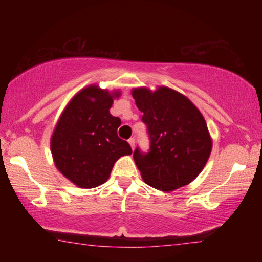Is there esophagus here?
Instances as JSON below:
<instances>
[{
	"label": "esophagus",
	"instance_id": "esophagus-1",
	"mask_svg": "<svg viewBox=\"0 0 262 262\" xmlns=\"http://www.w3.org/2000/svg\"><path fill=\"white\" fill-rule=\"evenodd\" d=\"M128 143H129V145H130V148H132L133 150H134V148H135V140H134V139H133V137H132V139H129V140H128Z\"/></svg>",
	"mask_w": 262,
	"mask_h": 262
}]
</instances>
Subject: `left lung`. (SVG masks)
I'll use <instances>...</instances> for the list:
<instances>
[{
    "mask_svg": "<svg viewBox=\"0 0 262 262\" xmlns=\"http://www.w3.org/2000/svg\"><path fill=\"white\" fill-rule=\"evenodd\" d=\"M148 127L150 151H134V162L147 185L172 192L201 173L210 156L212 140L202 113L185 95L167 86L132 90Z\"/></svg>",
    "mask_w": 262,
    "mask_h": 262,
    "instance_id": "obj_1",
    "label": "left lung"
}]
</instances>
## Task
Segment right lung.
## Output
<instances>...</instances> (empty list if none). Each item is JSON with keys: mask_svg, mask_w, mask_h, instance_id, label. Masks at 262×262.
Instances as JSON below:
<instances>
[{"mask_svg": "<svg viewBox=\"0 0 262 262\" xmlns=\"http://www.w3.org/2000/svg\"><path fill=\"white\" fill-rule=\"evenodd\" d=\"M120 90L97 84L83 88L62 111L51 136V152L60 173L79 188H95L108 179L114 163L132 155L119 139L121 120L110 113Z\"/></svg>", "mask_w": 262, "mask_h": 262, "instance_id": "obj_1", "label": "right lung"}]
</instances>
